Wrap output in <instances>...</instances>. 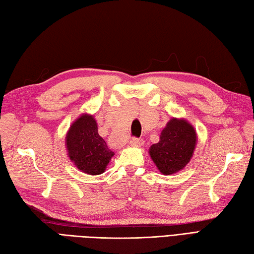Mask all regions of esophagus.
I'll list each match as a JSON object with an SVG mask.
<instances>
[{
  "instance_id": "34e87169",
  "label": "esophagus",
  "mask_w": 254,
  "mask_h": 254,
  "mask_svg": "<svg viewBox=\"0 0 254 254\" xmlns=\"http://www.w3.org/2000/svg\"><path fill=\"white\" fill-rule=\"evenodd\" d=\"M142 143H143V140H142V139H140V138H136V137L131 138V140L129 141V144H130V146H136V147L141 146Z\"/></svg>"
}]
</instances>
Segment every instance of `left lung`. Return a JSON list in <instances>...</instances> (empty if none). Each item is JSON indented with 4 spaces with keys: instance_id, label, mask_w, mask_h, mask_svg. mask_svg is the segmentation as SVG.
Instances as JSON below:
<instances>
[{
    "instance_id": "1",
    "label": "left lung",
    "mask_w": 254,
    "mask_h": 254,
    "mask_svg": "<svg viewBox=\"0 0 254 254\" xmlns=\"http://www.w3.org/2000/svg\"><path fill=\"white\" fill-rule=\"evenodd\" d=\"M196 138V132L190 123L172 118L162 130L160 141L150 147V157L161 173H177L192 158Z\"/></svg>"
}]
</instances>
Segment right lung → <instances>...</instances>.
Wrapping results in <instances>:
<instances>
[{"label":"right lung","mask_w":254,"mask_h":254,"mask_svg":"<svg viewBox=\"0 0 254 254\" xmlns=\"http://www.w3.org/2000/svg\"><path fill=\"white\" fill-rule=\"evenodd\" d=\"M71 161L82 172L97 175L105 171L114 152L97 131V124L91 115H82L72 124L65 137Z\"/></svg>","instance_id":"obj_1"}]
</instances>
